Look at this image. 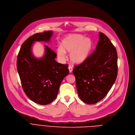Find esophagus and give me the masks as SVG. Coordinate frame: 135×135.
Masks as SVG:
<instances>
[{
	"label": "esophagus",
	"mask_w": 135,
	"mask_h": 135,
	"mask_svg": "<svg viewBox=\"0 0 135 135\" xmlns=\"http://www.w3.org/2000/svg\"><path fill=\"white\" fill-rule=\"evenodd\" d=\"M68 69H69V73H71L73 71V67H72L71 66H69L68 67Z\"/></svg>",
	"instance_id": "esophagus-1"
}]
</instances>
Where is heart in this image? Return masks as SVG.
Instances as JSON below:
<instances>
[{
  "label": "heart",
  "mask_w": 135,
  "mask_h": 135,
  "mask_svg": "<svg viewBox=\"0 0 135 135\" xmlns=\"http://www.w3.org/2000/svg\"><path fill=\"white\" fill-rule=\"evenodd\" d=\"M93 46L91 40L83 35L72 34L67 35L61 42V46L57 50L58 56L62 60L66 58V52L70 53L72 62L80 64L88 58Z\"/></svg>",
  "instance_id": "heart-1"
}]
</instances>
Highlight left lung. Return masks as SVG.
I'll list each match as a JSON object with an SVG mask.
<instances>
[{
    "instance_id": "obj_1",
    "label": "left lung",
    "mask_w": 135,
    "mask_h": 135,
    "mask_svg": "<svg viewBox=\"0 0 135 135\" xmlns=\"http://www.w3.org/2000/svg\"><path fill=\"white\" fill-rule=\"evenodd\" d=\"M99 34L96 50L73 70L78 96L89 104L97 103L107 95L118 73L116 49L104 34Z\"/></svg>"
}]
</instances>
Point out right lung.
Listing matches in <instances>:
<instances>
[{"label":"right lung","instance_id":"add662e5","mask_svg":"<svg viewBox=\"0 0 135 135\" xmlns=\"http://www.w3.org/2000/svg\"><path fill=\"white\" fill-rule=\"evenodd\" d=\"M52 31L36 33L22 45L17 59V69L23 90L27 97L40 105H47L57 97L63 79L69 74L68 65L57 62L56 53L44 46L42 57H35L32 52L35 42H50Z\"/></svg>","mask_w":135,"mask_h":135}]
</instances>
